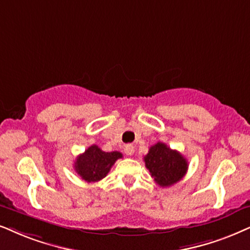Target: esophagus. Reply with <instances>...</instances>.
<instances>
[{
  "label": "esophagus",
  "instance_id": "esophagus-1",
  "mask_svg": "<svg viewBox=\"0 0 250 250\" xmlns=\"http://www.w3.org/2000/svg\"><path fill=\"white\" fill-rule=\"evenodd\" d=\"M134 151H135L134 145L127 144L125 146V154H127V156H132V154H134Z\"/></svg>",
  "mask_w": 250,
  "mask_h": 250
}]
</instances>
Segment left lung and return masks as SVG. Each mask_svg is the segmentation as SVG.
Returning a JSON list of instances; mask_svg holds the SVG:
<instances>
[{
	"mask_svg": "<svg viewBox=\"0 0 250 250\" xmlns=\"http://www.w3.org/2000/svg\"><path fill=\"white\" fill-rule=\"evenodd\" d=\"M145 167L160 187H169L179 182L188 169L187 159L179 151L158 142L148 148L144 157Z\"/></svg>",
	"mask_w": 250,
	"mask_h": 250,
	"instance_id": "obj_1",
	"label": "left lung"
}]
</instances>
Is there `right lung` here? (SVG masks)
Returning a JSON list of instances; mask_svg holds the SVG:
<instances>
[{"mask_svg": "<svg viewBox=\"0 0 250 250\" xmlns=\"http://www.w3.org/2000/svg\"><path fill=\"white\" fill-rule=\"evenodd\" d=\"M122 158L118 151L105 152L97 145H91L76 158L75 170L86 182H98L105 178L116 160Z\"/></svg>", "mask_w": 250, "mask_h": 250, "instance_id": "add662e5", "label": "right lung"}]
</instances>
